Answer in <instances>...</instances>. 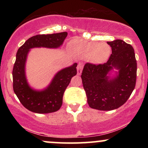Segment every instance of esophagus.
Here are the masks:
<instances>
[{
	"label": "esophagus",
	"mask_w": 148,
	"mask_h": 148,
	"mask_svg": "<svg viewBox=\"0 0 148 148\" xmlns=\"http://www.w3.org/2000/svg\"><path fill=\"white\" fill-rule=\"evenodd\" d=\"M83 67H84V64H83L82 62H79V63L78 64V66H77V74L78 75H80V74H81V72H82Z\"/></svg>",
	"instance_id": "1"
}]
</instances>
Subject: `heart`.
Wrapping results in <instances>:
<instances>
[{
  "label": "heart",
  "mask_w": 148,
  "mask_h": 148,
  "mask_svg": "<svg viewBox=\"0 0 148 148\" xmlns=\"http://www.w3.org/2000/svg\"><path fill=\"white\" fill-rule=\"evenodd\" d=\"M71 51L79 58H90L94 63H101L108 58L111 53V47L106 43L88 42L75 39L69 44Z\"/></svg>",
  "instance_id": "b5f03b06"
}]
</instances>
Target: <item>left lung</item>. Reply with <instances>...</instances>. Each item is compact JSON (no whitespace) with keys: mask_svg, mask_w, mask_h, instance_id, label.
<instances>
[{"mask_svg":"<svg viewBox=\"0 0 148 148\" xmlns=\"http://www.w3.org/2000/svg\"><path fill=\"white\" fill-rule=\"evenodd\" d=\"M112 54L103 64L87 62L81 74L88 103L100 111L116 109L125 103L133 92L136 81L137 63L132 46L122 40L107 42ZM113 69L119 71L109 76Z\"/></svg>","mask_w":148,"mask_h":148,"instance_id":"8db88e82","label":"left lung"}]
</instances>
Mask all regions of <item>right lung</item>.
<instances>
[{
    "label": "right lung",
    "mask_w": 148,
    "mask_h": 148,
    "mask_svg": "<svg viewBox=\"0 0 148 148\" xmlns=\"http://www.w3.org/2000/svg\"><path fill=\"white\" fill-rule=\"evenodd\" d=\"M67 36V32L37 35L26 40L18 49L12 71L13 90L21 104L30 111L49 113L60 109L62 104L64 92L72 78L77 73V63L58 72L45 89L35 90L30 87L25 76V66L28 52L30 49L37 47L58 48L63 44Z\"/></svg>",
    "instance_id": "add662e5"
}]
</instances>
